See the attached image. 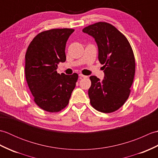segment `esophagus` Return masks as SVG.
<instances>
[{
    "label": "esophagus",
    "mask_w": 158,
    "mask_h": 158,
    "mask_svg": "<svg viewBox=\"0 0 158 158\" xmlns=\"http://www.w3.org/2000/svg\"><path fill=\"white\" fill-rule=\"evenodd\" d=\"M79 76L81 77V78H87V77H88V76L84 75H82V74H79Z\"/></svg>",
    "instance_id": "obj_1"
}]
</instances>
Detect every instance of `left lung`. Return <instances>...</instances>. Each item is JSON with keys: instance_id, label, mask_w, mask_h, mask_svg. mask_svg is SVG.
Listing matches in <instances>:
<instances>
[{"instance_id": "8db88e82", "label": "left lung", "mask_w": 158, "mask_h": 158, "mask_svg": "<svg viewBox=\"0 0 158 158\" xmlns=\"http://www.w3.org/2000/svg\"><path fill=\"white\" fill-rule=\"evenodd\" d=\"M93 36L98 48V60L104 64L105 79L89 77L88 90L91 105L98 111L112 113L128 98L135 74V59L129 41L115 26L97 22L83 29Z\"/></svg>"}]
</instances>
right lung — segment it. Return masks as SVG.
<instances>
[{
    "label": "right lung",
    "mask_w": 158,
    "mask_h": 158,
    "mask_svg": "<svg viewBox=\"0 0 158 158\" xmlns=\"http://www.w3.org/2000/svg\"><path fill=\"white\" fill-rule=\"evenodd\" d=\"M71 28H55L39 33L28 47L25 75L34 101L48 112H59L68 105L78 75H60L58 64L66 61V43Z\"/></svg>",
    "instance_id": "right-lung-1"
}]
</instances>
